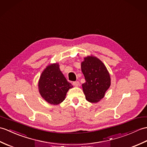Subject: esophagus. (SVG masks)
<instances>
[{
  "label": "esophagus",
  "instance_id": "obj_1",
  "mask_svg": "<svg viewBox=\"0 0 147 147\" xmlns=\"http://www.w3.org/2000/svg\"><path fill=\"white\" fill-rule=\"evenodd\" d=\"M73 84L74 85V86H76V87H78V86H80V83L79 81H75V82H73Z\"/></svg>",
  "mask_w": 147,
  "mask_h": 147
}]
</instances>
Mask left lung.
Returning <instances> with one entry per match:
<instances>
[{"label": "left lung", "mask_w": 147, "mask_h": 147, "mask_svg": "<svg viewBox=\"0 0 147 147\" xmlns=\"http://www.w3.org/2000/svg\"><path fill=\"white\" fill-rule=\"evenodd\" d=\"M81 67L86 81L82 87L86 100L90 103H98L104 98L110 86V73L103 63L93 55L84 57Z\"/></svg>", "instance_id": "obj_1"}]
</instances>
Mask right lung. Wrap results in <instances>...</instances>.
Listing matches in <instances>:
<instances>
[{
    "label": "right lung",
    "instance_id": "add662e5",
    "mask_svg": "<svg viewBox=\"0 0 147 147\" xmlns=\"http://www.w3.org/2000/svg\"><path fill=\"white\" fill-rule=\"evenodd\" d=\"M73 87L61 71L59 64L57 63L47 66L38 82L40 96L47 103L54 105L62 103L68 90Z\"/></svg>",
    "mask_w": 147,
    "mask_h": 147
}]
</instances>
